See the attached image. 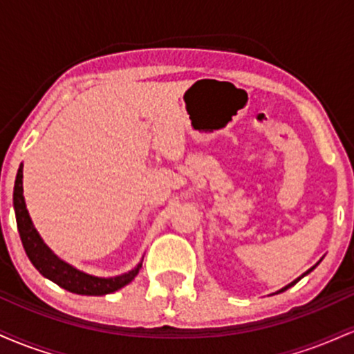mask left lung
Here are the masks:
<instances>
[{"instance_id": "left-lung-1", "label": "left lung", "mask_w": 354, "mask_h": 354, "mask_svg": "<svg viewBox=\"0 0 354 354\" xmlns=\"http://www.w3.org/2000/svg\"><path fill=\"white\" fill-rule=\"evenodd\" d=\"M313 270H315V266H313V268H311V270H308V271H306V273H304L303 276H306V274H308V273H310V271H313ZM303 276H299V278H298V279H295V281H293V283H290V284H288V286H284V288H283V290H279V291H278V293H283V291H286V290H288V288H291V286H293V284H296V283H298V281H299V279H301V278H303Z\"/></svg>"}]
</instances>
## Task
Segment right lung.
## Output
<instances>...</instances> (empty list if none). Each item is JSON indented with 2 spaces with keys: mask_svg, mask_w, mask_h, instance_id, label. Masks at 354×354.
<instances>
[{
  "mask_svg": "<svg viewBox=\"0 0 354 354\" xmlns=\"http://www.w3.org/2000/svg\"><path fill=\"white\" fill-rule=\"evenodd\" d=\"M13 205L16 213V225H18L19 238H21L23 248L26 251L28 258L33 263V266L43 276L50 278L51 281L59 284L64 290L71 291L76 295H89V296H101L113 293V291L120 290L135 279V276L140 273L141 263L135 270L129 273L116 276V278H96V276H89L81 273L68 265V263L61 261L58 256H55L50 251V248L43 243L39 238L38 231L35 230L33 223H31L30 214H28L26 205H24L23 198V165L19 166L18 174H16L15 191H13Z\"/></svg>",
  "mask_w": 354,
  "mask_h": 354,
  "instance_id": "add662e5",
  "label": "right lung"
}]
</instances>
